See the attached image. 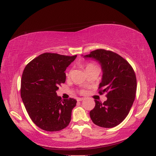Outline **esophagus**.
Segmentation results:
<instances>
[{
  "label": "esophagus",
  "mask_w": 156,
  "mask_h": 156,
  "mask_svg": "<svg viewBox=\"0 0 156 156\" xmlns=\"http://www.w3.org/2000/svg\"><path fill=\"white\" fill-rule=\"evenodd\" d=\"M84 98H78V101H84Z\"/></svg>",
  "instance_id": "obj_1"
}]
</instances>
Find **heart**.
Listing matches in <instances>:
<instances>
[{"label":"heart","instance_id":"b5f03b06","mask_svg":"<svg viewBox=\"0 0 156 156\" xmlns=\"http://www.w3.org/2000/svg\"><path fill=\"white\" fill-rule=\"evenodd\" d=\"M98 68V66L97 65H95L94 64H92V63H88L85 65V69L86 71L88 70L89 69H92V68ZM67 76H69L70 75V72H68L67 73ZM82 92H84V91H82Z\"/></svg>","mask_w":156,"mask_h":156}]
</instances>
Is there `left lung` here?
Returning <instances> with one entry per match:
<instances>
[{
	"label": "left lung",
	"mask_w": 156,
	"mask_h": 156,
	"mask_svg": "<svg viewBox=\"0 0 156 156\" xmlns=\"http://www.w3.org/2000/svg\"><path fill=\"white\" fill-rule=\"evenodd\" d=\"M101 64L102 76L98 88L101 94L107 92V100L95 101L90 117L95 125L112 128L119 125L129 114L137 90V80L133 68L121 55L111 51L97 49L83 55Z\"/></svg>",
	"instance_id": "obj_1"
}]
</instances>
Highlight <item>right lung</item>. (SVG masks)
I'll list each match as a JSON object with an SVG mask.
<instances>
[{
    "label": "right lung",
    "mask_w": 156,
    "mask_h": 156,
    "mask_svg": "<svg viewBox=\"0 0 156 156\" xmlns=\"http://www.w3.org/2000/svg\"><path fill=\"white\" fill-rule=\"evenodd\" d=\"M77 55L44 53L26 66L21 78V96L34 123L44 131H58L71 121L74 98L62 99L56 93L66 82L65 71Z\"/></svg>",
    "instance_id": "right-lung-1"
}]
</instances>
